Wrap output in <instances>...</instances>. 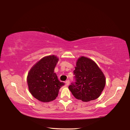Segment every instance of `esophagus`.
Returning a JSON list of instances; mask_svg holds the SVG:
<instances>
[{
    "label": "esophagus",
    "instance_id": "34e87169",
    "mask_svg": "<svg viewBox=\"0 0 130 130\" xmlns=\"http://www.w3.org/2000/svg\"><path fill=\"white\" fill-rule=\"evenodd\" d=\"M65 83H66V84H67V85H69V83H70V81H69V80H67L65 81Z\"/></svg>",
    "mask_w": 130,
    "mask_h": 130
}]
</instances>
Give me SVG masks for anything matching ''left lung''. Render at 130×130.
<instances>
[{
  "mask_svg": "<svg viewBox=\"0 0 130 130\" xmlns=\"http://www.w3.org/2000/svg\"><path fill=\"white\" fill-rule=\"evenodd\" d=\"M73 73L75 82L68 88L74 98L87 102L101 95L105 85V77L94 61L86 57H80Z\"/></svg>",
  "mask_w": 130,
  "mask_h": 130,
  "instance_id": "obj_1",
  "label": "left lung"
}]
</instances>
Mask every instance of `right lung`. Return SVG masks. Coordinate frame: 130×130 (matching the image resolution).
Wrapping results in <instances>:
<instances>
[{
    "label": "right lung",
    "mask_w": 130,
    "mask_h": 130,
    "mask_svg": "<svg viewBox=\"0 0 130 130\" xmlns=\"http://www.w3.org/2000/svg\"><path fill=\"white\" fill-rule=\"evenodd\" d=\"M58 58L54 55L44 57L33 65L27 77L30 93L37 100L46 103L55 100L65 84L58 80L54 68Z\"/></svg>",
    "instance_id": "right-lung-1"
}]
</instances>
